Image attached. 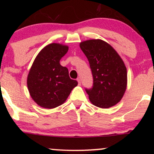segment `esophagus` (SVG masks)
<instances>
[{
  "instance_id": "obj_1",
  "label": "esophagus",
  "mask_w": 154,
  "mask_h": 154,
  "mask_svg": "<svg viewBox=\"0 0 154 154\" xmlns=\"http://www.w3.org/2000/svg\"><path fill=\"white\" fill-rule=\"evenodd\" d=\"M77 82H78V85H81V81H80V79H77Z\"/></svg>"
}]
</instances>
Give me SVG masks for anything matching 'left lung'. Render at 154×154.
<instances>
[{"label":"left lung","mask_w":154,"mask_h":154,"mask_svg":"<svg viewBox=\"0 0 154 154\" xmlns=\"http://www.w3.org/2000/svg\"><path fill=\"white\" fill-rule=\"evenodd\" d=\"M88 58L93 77V87L86 89L91 103L101 109L115 106L127 89L128 73L123 60L114 48L100 39L79 43Z\"/></svg>","instance_id":"left-lung-1"}]
</instances>
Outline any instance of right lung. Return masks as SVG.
I'll list each match as a JSON object with an SVG mask.
<instances>
[{"mask_svg":"<svg viewBox=\"0 0 154 154\" xmlns=\"http://www.w3.org/2000/svg\"><path fill=\"white\" fill-rule=\"evenodd\" d=\"M69 47L51 43L44 47L36 56L26 79L32 100L44 109H54L66 101L77 82L70 79L68 69L60 64Z\"/></svg>","mask_w":154,"mask_h":154,"instance_id":"add662e5","label":"right lung"}]
</instances>
